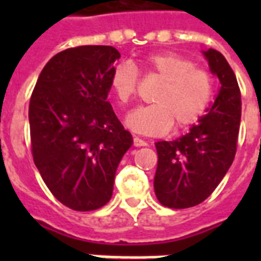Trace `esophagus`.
<instances>
[{"mask_svg": "<svg viewBox=\"0 0 261 261\" xmlns=\"http://www.w3.org/2000/svg\"><path fill=\"white\" fill-rule=\"evenodd\" d=\"M133 145H134L135 147H141V146H146L147 143L143 141V139L138 138V137H134V139H133Z\"/></svg>", "mask_w": 261, "mask_h": 261, "instance_id": "obj_1", "label": "esophagus"}]
</instances>
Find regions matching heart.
I'll list each match as a JSON object with an SVG mask.
<instances>
[{
    "label": "heart",
    "mask_w": 261,
    "mask_h": 261,
    "mask_svg": "<svg viewBox=\"0 0 261 261\" xmlns=\"http://www.w3.org/2000/svg\"><path fill=\"white\" fill-rule=\"evenodd\" d=\"M143 71L159 77L163 84L153 94V102L128 114L126 124L135 133L161 137L172 127L182 130L198 123L210 107L215 92L214 75L191 58L165 51L145 57ZM139 87L138 69L128 62L115 65L110 89L122 106L130 104Z\"/></svg>",
    "instance_id": "heart-1"
}]
</instances>
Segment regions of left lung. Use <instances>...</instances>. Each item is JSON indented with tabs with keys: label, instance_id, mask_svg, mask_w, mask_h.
Here are the masks:
<instances>
[{
	"label": "left lung",
	"instance_id": "left-lung-1",
	"mask_svg": "<svg viewBox=\"0 0 261 261\" xmlns=\"http://www.w3.org/2000/svg\"><path fill=\"white\" fill-rule=\"evenodd\" d=\"M211 71L218 75L221 89L214 104L198 124L180 138L155 143L159 164L154 192L169 208H188L206 200L229 171L239 139L241 92L219 51H204Z\"/></svg>",
	"mask_w": 261,
	"mask_h": 261
}]
</instances>
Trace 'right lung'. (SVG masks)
<instances>
[{"label":"right lung","mask_w":261,"mask_h":261,"mask_svg":"<svg viewBox=\"0 0 261 261\" xmlns=\"http://www.w3.org/2000/svg\"><path fill=\"white\" fill-rule=\"evenodd\" d=\"M120 58L112 46H79L43 67L30 100L31 151L51 194L75 211L106 206L133 137L107 96Z\"/></svg>","instance_id":"add662e5"}]
</instances>
